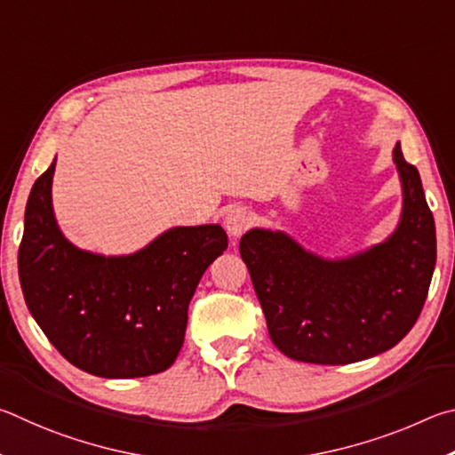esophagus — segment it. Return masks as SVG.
I'll return each mask as SVG.
<instances>
[{"label":"esophagus","mask_w":455,"mask_h":455,"mask_svg":"<svg viewBox=\"0 0 455 455\" xmlns=\"http://www.w3.org/2000/svg\"><path fill=\"white\" fill-rule=\"evenodd\" d=\"M226 223H228V232L229 234H237L242 229V223H243V218L237 212H232V213H228V220H226Z\"/></svg>","instance_id":"34e87169"}]
</instances>
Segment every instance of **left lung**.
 Returning <instances> with one entry per match:
<instances>
[{"instance_id": "left-lung-1", "label": "left lung", "mask_w": 455, "mask_h": 455, "mask_svg": "<svg viewBox=\"0 0 455 455\" xmlns=\"http://www.w3.org/2000/svg\"><path fill=\"white\" fill-rule=\"evenodd\" d=\"M55 164L36 180L23 218L18 272L31 317L69 363L93 376L165 371L199 280L228 250L226 232L218 223L178 226L133 253L82 250L55 220Z\"/></svg>"}]
</instances>
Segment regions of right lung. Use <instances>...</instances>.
Segmentation results:
<instances>
[{"instance_id": "add662e5", "label": "right lung", "mask_w": 455, "mask_h": 455, "mask_svg": "<svg viewBox=\"0 0 455 455\" xmlns=\"http://www.w3.org/2000/svg\"><path fill=\"white\" fill-rule=\"evenodd\" d=\"M392 159L402 212L386 240L349 256L323 258L280 229L253 228L242 237L240 253L269 338L291 360H368L392 349L416 323L435 267V223L400 141Z\"/></svg>"}]
</instances>
